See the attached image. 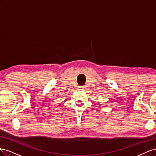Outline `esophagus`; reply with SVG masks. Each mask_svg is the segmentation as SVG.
I'll return each mask as SVG.
<instances>
[{"label":"esophagus","mask_w":156,"mask_h":156,"mask_svg":"<svg viewBox=\"0 0 156 156\" xmlns=\"http://www.w3.org/2000/svg\"><path fill=\"white\" fill-rule=\"evenodd\" d=\"M82 89H83V87H80Z\"/></svg>","instance_id":"1"}]
</instances>
